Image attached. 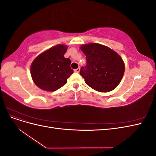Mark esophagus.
I'll return each mask as SVG.
<instances>
[{
  "instance_id": "obj_1",
  "label": "esophagus",
  "mask_w": 156,
  "mask_h": 156,
  "mask_svg": "<svg viewBox=\"0 0 156 156\" xmlns=\"http://www.w3.org/2000/svg\"><path fill=\"white\" fill-rule=\"evenodd\" d=\"M79 71H80V68H77V69H74V72H77V73H79Z\"/></svg>"
}]
</instances>
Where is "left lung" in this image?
<instances>
[{"mask_svg": "<svg viewBox=\"0 0 156 156\" xmlns=\"http://www.w3.org/2000/svg\"><path fill=\"white\" fill-rule=\"evenodd\" d=\"M80 48L87 58L86 66L80 70L85 83L98 92L114 90L120 83L125 71L121 56L111 48L99 44H84Z\"/></svg>", "mask_w": 156, "mask_h": 156, "instance_id": "8db88e82", "label": "left lung"}]
</instances>
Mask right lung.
Listing matches in <instances>:
<instances>
[{"label": "right lung", "instance_id": "add662e5", "mask_svg": "<svg viewBox=\"0 0 156 156\" xmlns=\"http://www.w3.org/2000/svg\"><path fill=\"white\" fill-rule=\"evenodd\" d=\"M68 47L58 44L43 52L33 60L30 74L37 87L45 91L53 92L66 84L73 73L71 60L64 57Z\"/></svg>", "mask_w": 156, "mask_h": 156}]
</instances>
